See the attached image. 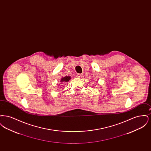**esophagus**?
<instances>
[{
  "mask_svg": "<svg viewBox=\"0 0 151 151\" xmlns=\"http://www.w3.org/2000/svg\"><path fill=\"white\" fill-rule=\"evenodd\" d=\"M83 74H81V73H78L77 75H76V77L77 78H81L82 77H83Z\"/></svg>",
  "mask_w": 151,
  "mask_h": 151,
  "instance_id": "1",
  "label": "esophagus"
}]
</instances>
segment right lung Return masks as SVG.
<instances>
[{
	"mask_svg": "<svg viewBox=\"0 0 151 151\" xmlns=\"http://www.w3.org/2000/svg\"><path fill=\"white\" fill-rule=\"evenodd\" d=\"M70 79H71V78H70V76H65V77H64V78H62V79H61V82H63V81L67 82V81H68Z\"/></svg>",
	"mask_w": 151,
	"mask_h": 151,
	"instance_id": "1",
	"label": "right lung"
}]
</instances>
